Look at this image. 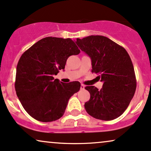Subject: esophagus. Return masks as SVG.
<instances>
[{
	"label": "esophagus",
	"mask_w": 151,
	"mask_h": 151,
	"mask_svg": "<svg viewBox=\"0 0 151 151\" xmlns=\"http://www.w3.org/2000/svg\"><path fill=\"white\" fill-rule=\"evenodd\" d=\"M81 90H84V89H85V85H83V84H81Z\"/></svg>",
	"instance_id": "1"
}]
</instances>
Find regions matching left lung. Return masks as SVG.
<instances>
[{
    "label": "left lung",
    "mask_w": 151,
    "mask_h": 151,
    "mask_svg": "<svg viewBox=\"0 0 151 151\" xmlns=\"http://www.w3.org/2000/svg\"><path fill=\"white\" fill-rule=\"evenodd\" d=\"M76 44L92 60V72L104 83L99 90L94 86L85 88L90 99L85 104L93 118L112 120L124 112L137 87L134 69L129 54L123 47L103 36L76 39Z\"/></svg>",
    "instance_id": "left-lung-1"
}]
</instances>
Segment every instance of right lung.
Listing matches in <instances>:
<instances>
[{"label":"right lung","mask_w":151,"mask_h":151,"mask_svg":"<svg viewBox=\"0 0 151 151\" xmlns=\"http://www.w3.org/2000/svg\"><path fill=\"white\" fill-rule=\"evenodd\" d=\"M80 52L70 38L46 37L22 54L14 87L22 106L32 118L47 122L64 115L68 100L80 90L81 83H61L53 76L64 69L70 55Z\"/></svg>","instance_id":"right-lung-1"}]
</instances>
